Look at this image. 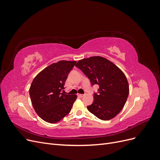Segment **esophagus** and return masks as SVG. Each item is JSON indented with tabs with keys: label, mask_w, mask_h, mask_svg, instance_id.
<instances>
[{
	"label": "esophagus",
	"mask_w": 160,
	"mask_h": 160,
	"mask_svg": "<svg viewBox=\"0 0 160 160\" xmlns=\"http://www.w3.org/2000/svg\"><path fill=\"white\" fill-rule=\"evenodd\" d=\"M83 94H79V93H78V94H77V96H78L79 97V98H83Z\"/></svg>",
	"instance_id": "esophagus-1"
}]
</instances>
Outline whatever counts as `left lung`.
Listing matches in <instances>:
<instances>
[{
	"instance_id": "8db88e82",
	"label": "left lung",
	"mask_w": 160,
	"mask_h": 160,
	"mask_svg": "<svg viewBox=\"0 0 160 160\" xmlns=\"http://www.w3.org/2000/svg\"><path fill=\"white\" fill-rule=\"evenodd\" d=\"M75 66L88 77L92 85H99L98 93L94 94L93 103L88 106V109L101 120L115 118L124 107L129 92L123 71L100 56L79 60Z\"/></svg>"
}]
</instances>
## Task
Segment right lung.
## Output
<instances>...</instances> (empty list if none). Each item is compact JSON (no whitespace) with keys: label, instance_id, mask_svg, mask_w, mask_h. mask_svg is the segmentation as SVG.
<instances>
[{"label":"right lung","instance_id":"1","mask_svg":"<svg viewBox=\"0 0 160 160\" xmlns=\"http://www.w3.org/2000/svg\"><path fill=\"white\" fill-rule=\"evenodd\" d=\"M74 61H60L47 67L33 79L29 95L33 108L45 122L55 123L68 114L77 99L76 95L61 93Z\"/></svg>","mask_w":160,"mask_h":160}]
</instances>
